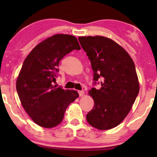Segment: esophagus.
Listing matches in <instances>:
<instances>
[{
    "mask_svg": "<svg viewBox=\"0 0 157 157\" xmlns=\"http://www.w3.org/2000/svg\"><path fill=\"white\" fill-rule=\"evenodd\" d=\"M78 94H79V96H83V94H84V91H78Z\"/></svg>",
    "mask_w": 157,
    "mask_h": 157,
    "instance_id": "1",
    "label": "esophagus"
}]
</instances>
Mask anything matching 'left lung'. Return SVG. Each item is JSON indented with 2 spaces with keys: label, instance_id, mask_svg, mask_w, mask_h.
I'll use <instances>...</instances> for the list:
<instances>
[{
  "label": "left lung",
  "instance_id": "8db88e82",
  "mask_svg": "<svg viewBox=\"0 0 157 157\" xmlns=\"http://www.w3.org/2000/svg\"><path fill=\"white\" fill-rule=\"evenodd\" d=\"M78 40L91 61L94 84L101 78L100 89L92 88L89 91L94 106L87 113V121L99 130L111 129L125 119L139 94L134 63L128 53L110 38L81 36Z\"/></svg>",
  "mask_w": 157,
  "mask_h": 157
}]
</instances>
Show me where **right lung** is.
Listing matches in <instances>:
<instances>
[{
    "label": "right lung",
    "instance_id": "right-lung-1",
    "mask_svg": "<svg viewBox=\"0 0 157 157\" xmlns=\"http://www.w3.org/2000/svg\"><path fill=\"white\" fill-rule=\"evenodd\" d=\"M80 49L75 36L56 34L38 44L25 58L16 90L23 109L38 126L59 125L68 105L78 97L76 91L64 90L52 83L60 61L71 51Z\"/></svg>",
    "mask_w": 157,
    "mask_h": 157
}]
</instances>
